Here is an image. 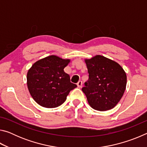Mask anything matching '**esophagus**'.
Segmentation results:
<instances>
[{"label":"esophagus","instance_id":"obj_1","mask_svg":"<svg viewBox=\"0 0 147 147\" xmlns=\"http://www.w3.org/2000/svg\"><path fill=\"white\" fill-rule=\"evenodd\" d=\"M77 86H78V88H81L82 87V81H78V82L77 83Z\"/></svg>","mask_w":147,"mask_h":147}]
</instances>
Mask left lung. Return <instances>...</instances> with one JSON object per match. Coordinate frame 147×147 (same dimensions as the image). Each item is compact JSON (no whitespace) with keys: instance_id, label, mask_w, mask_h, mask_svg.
Instances as JSON below:
<instances>
[{"instance_id":"left-lung-1","label":"left lung","mask_w":147,"mask_h":147,"mask_svg":"<svg viewBox=\"0 0 147 147\" xmlns=\"http://www.w3.org/2000/svg\"><path fill=\"white\" fill-rule=\"evenodd\" d=\"M88 80L82 90L92 108L107 111L120 101L126 86V73L119 63L100 55L85 59Z\"/></svg>"}]
</instances>
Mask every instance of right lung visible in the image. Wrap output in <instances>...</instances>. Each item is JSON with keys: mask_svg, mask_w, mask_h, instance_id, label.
<instances>
[{"mask_svg": "<svg viewBox=\"0 0 147 147\" xmlns=\"http://www.w3.org/2000/svg\"><path fill=\"white\" fill-rule=\"evenodd\" d=\"M70 59L51 55L32 65L27 73V86L34 100L45 108L61 105L71 90L76 88L64 72Z\"/></svg>", "mask_w": 147, "mask_h": 147, "instance_id": "right-lung-1", "label": "right lung"}]
</instances>
